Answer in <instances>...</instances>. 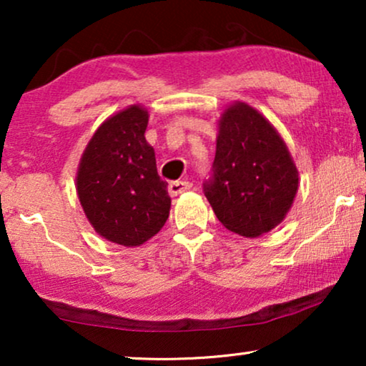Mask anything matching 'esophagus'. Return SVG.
Listing matches in <instances>:
<instances>
[{
    "instance_id": "esophagus-1",
    "label": "esophagus",
    "mask_w": 366,
    "mask_h": 366,
    "mask_svg": "<svg viewBox=\"0 0 366 366\" xmlns=\"http://www.w3.org/2000/svg\"><path fill=\"white\" fill-rule=\"evenodd\" d=\"M192 187L193 184L189 182H172L168 184V193L172 194V197H178V194H182L183 192H188Z\"/></svg>"
}]
</instances>
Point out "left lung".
Wrapping results in <instances>:
<instances>
[{"instance_id": "1", "label": "left lung", "mask_w": 366, "mask_h": 366, "mask_svg": "<svg viewBox=\"0 0 366 366\" xmlns=\"http://www.w3.org/2000/svg\"><path fill=\"white\" fill-rule=\"evenodd\" d=\"M298 172L268 119L244 103L224 109L212 177L203 183L214 214L229 232L254 238L292 208Z\"/></svg>"}]
</instances>
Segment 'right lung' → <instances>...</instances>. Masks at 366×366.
<instances>
[{
	"mask_svg": "<svg viewBox=\"0 0 366 366\" xmlns=\"http://www.w3.org/2000/svg\"><path fill=\"white\" fill-rule=\"evenodd\" d=\"M148 112L129 107L93 134L78 168L76 189L93 228L109 242L138 247L167 223L172 199L144 139Z\"/></svg>",
	"mask_w": 366,
	"mask_h": 366,
	"instance_id": "1",
	"label": "right lung"
}]
</instances>
